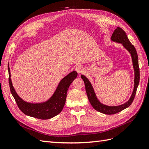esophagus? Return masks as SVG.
I'll return each instance as SVG.
<instances>
[{
	"instance_id": "obj_1",
	"label": "esophagus",
	"mask_w": 149,
	"mask_h": 149,
	"mask_svg": "<svg viewBox=\"0 0 149 149\" xmlns=\"http://www.w3.org/2000/svg\"><path fill=\"white\" fill-rule=\"evenodd\" d=\"M84 70V68L82 66H78L76 68V71H77V73L79 74L83 73Z\"/></svg>"
}]
</instances>
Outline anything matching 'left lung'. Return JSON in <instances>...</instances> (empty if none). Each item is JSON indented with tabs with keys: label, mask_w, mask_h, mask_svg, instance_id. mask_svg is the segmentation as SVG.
I'll list each match as a JSON object with an SVG mask.
<instances>
[{
	"label": "left lung",
	"mask_w": 149,
	"mask_h": 149,
	"mask_svg": "<svg viewBox=\"0 0 149 149\" xmlns=\"http://www.w3.org/2000/svg\"><path fill=\"white\" fill-rule=\"evenodd\" d=\"M111 40L113 42H116L118 43H121L123 46L129 52L132 58V65L134 71V86L133 91L132 93L131 96L130 97L129 100L125 103L119 106H107L104 104L101 103L98 100L96 94L94 91L93 85L89 81V80L87 77L83 74H81V77L83 79L84 82L86 91L87 96L89 102L91 103V106L95 110L101 113L105 114H115L118 112H119L123 110L126 109L129 107L134 101L135 95L136 94L137 89L139 83L140 79V73H139V61L138 55L136 52V49L131 44L129 40L127 38V35L125 34V31L120 27H117L114 30L113 33L112 34L111 37Z\"/></svg>",
	"instance_id": "left-lung-1"
}]
</instances>
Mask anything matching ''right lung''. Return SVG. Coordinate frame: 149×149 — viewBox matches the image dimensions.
Instances as JSON below:
<instances>
[{"label": "right lung", "mask_w": 149, "mask_h": 149, "mask_svg": "<svg viewBox=\"0 0 149 149\" xmlns=\"http://www.w3.org/2000/svg\"><path fill=\"white\" fill-rule=\"evenodd\" d=\"M8 70L10 91L19 109L25 115L40 119H51L60 113L66 102L68 89L78 76L76 71H71L61 79L55 92L47 101L41 102H30L24 101L17 93L12 82L9 67Z\"/></svg>", "instance_id": "right-lung-1"}]
</instances>
